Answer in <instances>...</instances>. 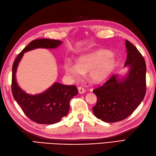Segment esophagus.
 Instances as JSON below:
<instances>
[{"label":"esophagus","mask_w":156,"mask_h":156,"mask_svg":"<svg viewBox=\"0 0 156 156\" xmlns=\"http://www.w3.org/2000/svg\"><path fill=\"white\" fill-rule=\"evenodd\" d=\"M78 90H79V93L80 94L84 93L85 92V89L83 88V87H78Z\"/></svg>","instance_id":"obj_1"}]
</instances>
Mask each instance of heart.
I'll return each instance as SVG.
<instances>
[{
    "mask_svg": "<svg viewBox=\"0 0 156 156\" xmlns=\"http://www.w3.org/2000/svg\"><path fill=\"white\" fill-rule=\"evenodd\" d=\"M115 66V61L111 53L98 50L92 54L81 56L76 64L70 59L64 62L67 75L75 79H80L83 73L90 72V77L94 82L103 81L111 74Z\"/></svg>",
    "mask_w": 156,
    "mask_h": 156,
    "instance_id": "obj_1",
    "label": "heart"
}]
</instances>
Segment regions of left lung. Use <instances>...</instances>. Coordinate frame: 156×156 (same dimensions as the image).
<instances>
[{"label":"left lung","instance_id":"left-lung-1","mask_svg":"<svg viewBox=\"0 0 156 156\" xmlns=\"http://www.w3.org/2000/svg\"><path fill=\"white\" fill-rule=\"evenodd\" d=\"M130 67L124 79L112 75L103 85L93 89L97 97L94 115L106 122H116L130 116L144 99L146 92V66L144 57L134 45L126 41Z\"/></svg>","mask_w":156,"mask_h":156}]
</instances>
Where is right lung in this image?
<instances>
[{
    "instance_id": "right-lung-1",
    "label": "right lung",
    "mask_w": 156,
    "mask_h": 156,
    "mask_svg": "<svg viewBox=\"0 0 156 156\" xmlns=\"http://www.w3.org/2000/svg\"><path fill=\"white\" fill-rule=\"evenodd\" d=\"M62 43L59 40L45 38L33 40L22 49L13 63L11 87L13 97L25 115L36 123L53 124L59 122L68 114L70 100L77 95L78 89L75 85L55 83L43 93L28 94L22 90L16 83L17 66L24 52L38 48H55Z\"/></svg>"
}]
</instances>
